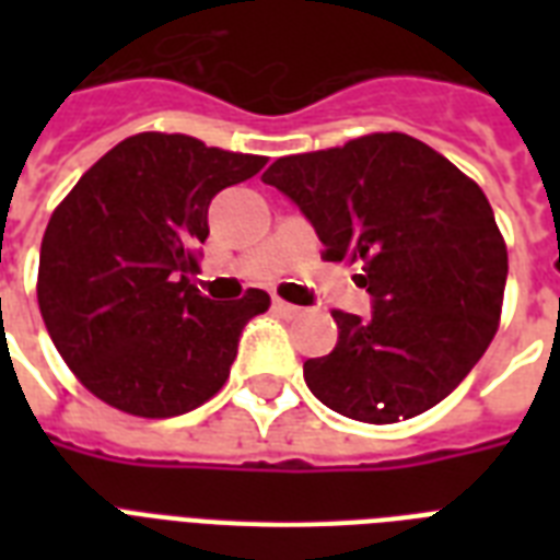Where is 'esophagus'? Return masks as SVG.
Returning a JSON list of instances; mask_svg holds the SVG:
<instances>
[{"instance_id":"obj_1","label":"esophagus","mask_w":560,"mask_h":560,"mask_svg":"<svg viewBox=\"0 0 560 560\" xmlns=\"http://www.w3.org/2000/svg\"><path fill=\"white\" fill-rule=\"evenodd\" d=\"M272 311L281 316H288V319H296V316H302V307L299 305H290V302H284V299H272Z\"/></svg>"}]
</instances>
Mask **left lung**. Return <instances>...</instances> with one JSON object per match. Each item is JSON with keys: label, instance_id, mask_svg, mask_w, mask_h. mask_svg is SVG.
<instances>
[{"label": "left lung", "instance_id": "8db88e82", "mask_svg": "<svg viewBox=\"0 0 560 560\" xmlns=\"http://www.w3.org/2000/svg\"><path fill=\"white\" fill-rule=\"evenodd\" d=\"M264 183L314 223L325 261L360 264L372 316L331 311L340 340L305 360L325 407L366 424L421 416L486 354L503 311L509 253L482 188L407 133L281 156Z\"/></svg>", "mask_w": 560, "mask_h": 560}]
</instances>
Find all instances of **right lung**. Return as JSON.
Wrapping results in <instances>:
<instances>
[{
	"label": "right lung",
	"instance_id": "1",
	"mask_svg": "<svg viewBox=\"0 0 560 560\" xmlns=\"http://www.w3.org/2000/svg\"><path fill=\"white\" fill-rule=\"evenodd\" d=\"M267 156L186 133H136L92 165L51 211L37 302L74 377L139 418L191 412L218 395L237 337L270 307L264 290L211 302L194 288L209 202Z\"/></svg>",
	"mask_w": 560,
	"mask_h": 560
}]
</instances>
